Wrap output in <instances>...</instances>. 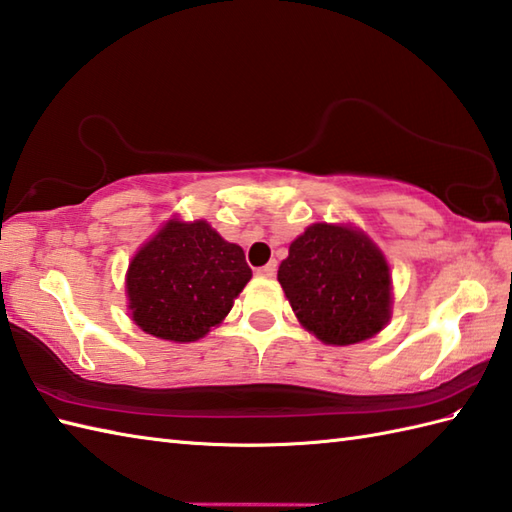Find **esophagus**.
<instances>
[{
  "instance_id": "esophagus-1",
  "label": "esophagus",
  "mask_w": 512,
  "mask_h": 512,
  "mask_svg": "<svg viewBox=\"0 0 512 512\" xmlns=\"http://www.w3.org/2000/svg\"><path fill=\"white\" fill-rule=\"evenodd\" d=\"M275 273H277V262H270V264H266L262 268H257V275L259 277H275Z\"/></svg>"
}]
</instances>
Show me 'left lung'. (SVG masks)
Listing matches in <instances>:
<instances>
[{"instance_id":"left-lung-1","label":"left lung","mask_w":512,"mask_h":512,"mask_svg":"<svg viewBox=\"0 0 512 512\" xmlns=\"http://www.w3.org/2000/svg\"><path fill=\"white\" fill-rule=\"evenodd\" d=\"M277 279L299 323L328 345L372 339L391 317L389 264L356 226H308L290 244Z\"/></svg>"}]
</instances>
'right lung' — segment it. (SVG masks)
Here are the masks:
<instances>
[{
  "mask_svg": "<svg viewBox=\"0 0 512 512\" xmlns=\"http://www.w3.org/2000/svg\"><path fill=\"white\" fill-rule=\"evenodd\" d=\"M250 277L244 250L209 222L169 220L129 262L127 308L143 332L191 343L224 321Z\"/></svg>",
  "mask_w": 512,
  "mask_h": 512,
  "instance_id": "obj_1",
  "label": "right lung"
}]
</instances>
